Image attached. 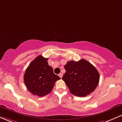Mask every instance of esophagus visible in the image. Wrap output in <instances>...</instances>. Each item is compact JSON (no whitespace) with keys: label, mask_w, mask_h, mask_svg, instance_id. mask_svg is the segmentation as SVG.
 Here are the masks:
<instances>
[{"label":"esophagus","mask_w":122,"mask_h":122,"mask_svg":"<svg viewBox=\"0 0 122 122\" xmlns=\"http://www.w3.org/2000/svg\"><path fill=\"white\" fill-rule=\"evenodd\" d=\"M58 76H59V77H60V78H62V76H63V74L62 73H60L59 75H58Z\"/></svg>","instance_id":"1"}]
</instances>
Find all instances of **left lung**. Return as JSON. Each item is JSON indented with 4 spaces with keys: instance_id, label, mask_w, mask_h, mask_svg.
<instances>
[{
    "instance_id": "1",
    "label": "left lung",
    "mask_w": 122,
    "mask_h": 122,
    "mask_svg": "<svg viewBox=\"0 0 122 122\" xmlns=\"http://www.w3.org/2000/svg\"><path fill=\"white\" fill-rule=\"evenodd\" d=\"M66 72L62 79L73 95L83 97L97 87L100 75L96 68L84 59L68 61L64 66Z\"/></svg>"
}]
</instances>
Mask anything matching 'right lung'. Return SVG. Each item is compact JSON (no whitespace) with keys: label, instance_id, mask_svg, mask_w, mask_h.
Masks as SVG:
<instances>
[{"label":"right lung","instance_id":"add662e5","mask_svg":"<svg viewBox=\"0 0 122 122\" xmlns=\"http://www.w3.org/2000/svg\"><path fill=\"white\" fill-rule=\"evenodd\" d=\"M47 58L38 56L30 63L24 74V82L31 93L40 97L51 92L55 82L61 78L53 73Z\"/></svg>","mask_w":122,"mask_h":122}]
</instances>
